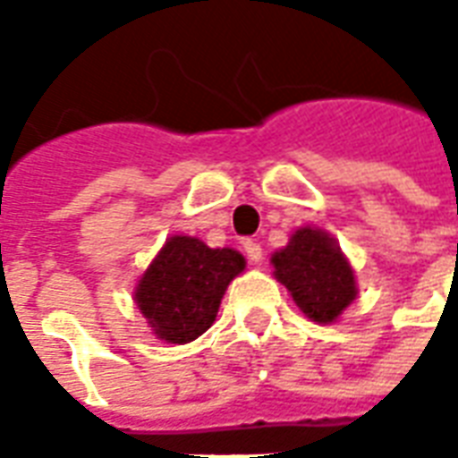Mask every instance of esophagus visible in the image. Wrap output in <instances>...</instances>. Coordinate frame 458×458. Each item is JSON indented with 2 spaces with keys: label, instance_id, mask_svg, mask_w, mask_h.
I'll return each mask as SVG.
<instances>
[{
  "label": "esophagus",
  "instance_id": "obj_1",
  "mask_svg": "<svg viewBox=\"0 0 458 458\" xmlns=\"http://www.w3.org/2000/svg\"><path fill=\"white\" fill-rule=\"evenodd\" d=\"M242 245H245V252H248L250 262H255V265L262 262V245H259V242H255V240H245Z\"/></svg>",
  "mask_w": 458,
  "mask_h": 458
}]
</instances>
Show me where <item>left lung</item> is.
<instances>
[{
	"mask_svg": "<svg viewBox=\"0 0 458 458\" xmlns=\"http://www.w3.org/2000/svg\"><path fill=\"white\" fill-rule=\"evenodd\" d=\"M272 267L297 307L317 324L336 321L358 294L353 267L336 240L318 228H299L287 248L272 255Z\"/></svg>",
	"mask_w": 458,
	"mask_h": 458,
	"instance_id": "1",
	"label": "left lung"
}]
</instances>
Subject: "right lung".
<instances>
[{
    "label": "right lung",
    "mask_w": 458,
    "mask_h": 458,
    "mask_svg": "<svg viewBox=\"0 0 458 458\" xmlns=\"http://www.w3.org/2000/svg\"><path fill=\"white\" fill-rule=\"evenodd\" d=\"M242 269L238 250H213L199 238L174 235L141 275L134 301L157 338L191 344L213 327L220 299Z\"/></svg>",
    "instance_id": "right-lung-1"
}]
</instances>
